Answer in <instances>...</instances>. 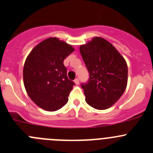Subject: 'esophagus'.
<instances>
[{
	"mask_svg": "<svg viewBox=\"0 0 153 153\" xmlns=\"http://www.w3.org/2000/svg\"><path fill=\"white\" fill-rule=\"evenodd\" d=\"M74 82H75V84H76V85H78V84H79V80H78V78H75V81H74Z\"/></svg>",
	"mask_w": 153,
	"mask_h": 153,
	"instance_id": "1",
	"label": "esophagus"
}]
</instances>
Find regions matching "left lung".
I'll list each match as a JSON object with an SVG mask.
<instances>
[{
    "label": "left lung",
    "mask_w": 153,
    "mask_h": 153,
    "mask_svg": "<svg viewBox=\"0 0 153 153\" xmlns=\"http://www.w3.org/2000/svg\"><path fill=\"white\" fill-rule=\"evenodd\" d=\"M80 52L90 73L88 83L81 84L86 102L96 109H108L126 88V62L115 47L102 37H93L81 45Z\"/></svg>",
    "instance_id": "left-lung-1"
}]
</instances>
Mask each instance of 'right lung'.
Instances as JSON below:
<instances>
[{
  "label": "right lung",
  "instance_id": "add662e5",
  "mask_svg": "<svg viewBox=\"0 0 153 153\" xmlns=\"http://www.w3.org/2000/svg\"><path fill=\"white\" fill-rule=\"evenodd\" d=\"M74 48L56 37L36 45L25 60L23 80L31 100L39 108L55 111L64 106L75 83L67 78L63 60Z\"/></svg>",
  "mask_w": 153,
  "mask_h": 153
}]
</instances>
